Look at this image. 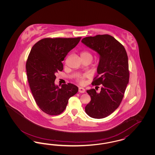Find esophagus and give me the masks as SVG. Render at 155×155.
<instances>
[{
    "label": "esophagus",
    "mask_w": 155,
    "mask_h": 155,
    "mask_svg": "<svg viewBox=\"0 0 155 155\" xmlns=\"http://www.w3.org/2000/svg\"><path fill=\"white\" fill-rule=\"evenodd\" d=\"M85 91V89L84 88L79 87V88H78V92H80V93H84Z\"/></svg>",
    "instance_id": "esophagus-1"
}]
</instances>
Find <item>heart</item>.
Here are the masks:
<instances>
[{
	"label": "heart",
	"mask_w": 155,
	"mask_h": 155,
	"mask_svg": "<svg viewBox=\"0 0 155 155\" xmlns=\"http://www.w3.org/2000/svg\"><path fill=\"white\" fill-rule=\"evenodd\" d=\"M81 57L82 59L84 58H90L91 59H92V54L89 53V52L87 51H82L81 53ZM88 77V75L85 74V75H80L78 76L77 79L76 81H77L79 84H84V79L85 78H87Z\"/></svg>",
	"instance_id": "1"
}]
</instances>
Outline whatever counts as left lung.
I'll list each match as a JSON object with an SVG mask.
<instances>
[{"mask_svg": "<svg viewBox=\"0 0 155 155\" xmlns=\"http://www.w3.org/2000/svg\"><path fill=\"white\" fill-rule=\"evenodd\" d=\"M81 42L100 55L98 74L92 82L96 89L87 91L91 101L85 112L92 118H104L118 108L124 95L130 78L128 56L123 45L108 34L85 37ZM99 85L101 89L97 93Z\"/></svg>", "mask_w": 155, "mask_h": 155, "instance_id": "1", "label": "left lung"}]
</instances>
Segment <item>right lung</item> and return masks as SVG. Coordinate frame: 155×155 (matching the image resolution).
<instances>
[{"mask_svg":"<svg viewBox=\"0 0 155 155\" xmlns=\"http://www.w3.org/2000/svg\"><path fill=\"white\" fill-rule=\"evenodd\" d=\"M77 38H46L34 45L26 63L28 81L38 107L49 115H59L68 99L78 91L73 84L55 85V74L63 70L62 61L81 39Z\"/></svg>","mask_w":155,"mask_h":155,"instance_id":"add662e5","label":"right lung"}]
</instances>
